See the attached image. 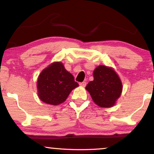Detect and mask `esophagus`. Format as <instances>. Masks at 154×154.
<instances>
[{"instance_id": "obj_1", "label": "esophagus", "mask_w": 154, "mask_h": 154, "mask_svg": "<svg viewBox=\"0 0 154 154\" xmlns=\"http://www.w3.org/2000/svg\"><path fill=\"white\" fill-rule=\"evenodd\" d=\"M79 85L82 86V87H85V86H86V82H79Z\"/></svg>"}]
</instances>
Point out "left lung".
Here are the masks:
<instances>
[{
  "label": "left lung",
  "mask_w": 154,
  "mask_h": 154,
  "mask_svg": "<svg viewBox=\"0 0 154 154\" xmlns=\"http://www.w3.org/2000/svg\"><path fill=\"white\" fill-rule=\"evenodd\" d=\"M93 77L86 86L92 99L100 107L113 106L122 91L119 76L111 68L101 65L94 70Z\"/></svg>",
  "instance_id": "1"
}]
</instances>
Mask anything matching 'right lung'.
Segmentation results:
<instances>
[{"label": "right lung", "instance_id": "add662e5", "mask_svg": "<svg viewBox=\"0 0 154 154\" xmlns=\"http://www.w3.org/2000/svg\"><path fill=\"white\" fill-rule=\"evenodd\" d=\"M79 86L73 75L61 62H55L40 73L38 79V96L44 103L59 105L63 103L73 89Z\"/></svg>", "mask_w": 154, "mask_h": 154}]
</instances>
